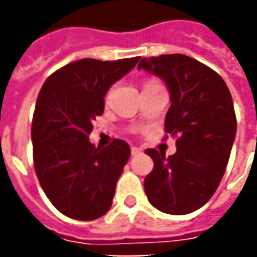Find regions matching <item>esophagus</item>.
Segmentation results:
<instances>
[{"label": "esophagus", "instance_id": "obj_1", "mask_svg": "<svg viewBox=\"0 0 257 257\" xmlns=\"http://www.w3.org/2000/svg\"><path fill=\"white\" fill-rule=\"evenodd\" d=\"M131 153H132V156H139L140 153H142V150L138 149V147H132V149H131Z\"/></svg>", "mask_w": 257, "mask_h": 257}]
</instances>
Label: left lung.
Masks as SVG:
<instances>
[{"label":"left lung","instance_id":"1","mask_svg":"<svg viewBox=\"0 0 257 257\" xmlns=\"http://www.w3.org/2000/svg\"><path fill=\"white\" fill-rule=\"evenodd\" d=\"M138 68L167 85L165 131L178 138V150L168 158L146 150L154 161L145 179L146 195L161 212L187 215L209 201L226 171L237 132L230 90L212 68L180 53L142 59Z\"/></svg>","mask_w":257,"mask_h":257}]
</instances>
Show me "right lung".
Returning a JSON list of instances; mask_svg holds the SVG:
<instances>
[{
	"mask_svg": "<svg viewBox=\"0 0 257 257\" xmlns=\"http://www.w3.org/2000/svg\"><path fill=\"white\" fill-rule=\"evenodd\" d=\"M139 60L81 59L55 71L38 93L31 126L37 178L53 206L71 219L95 220L111 206L131 149L121 139L95 147L89 134L107 90Z\"/></svg>",
	"mask_w": 257,
	"mask_h": 257,
	"instance_id": "add662e5",
	"label": "right lung"
}]
</instances>
